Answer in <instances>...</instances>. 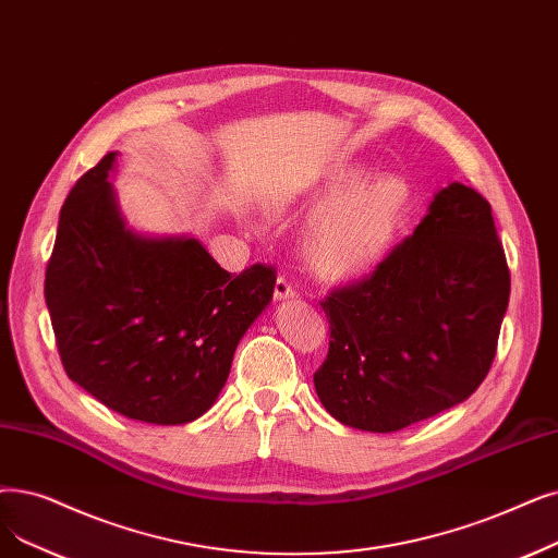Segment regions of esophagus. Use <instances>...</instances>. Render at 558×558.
<instances>
[{
  "label": "esophagus",
  "mask_w": 558,
  "mask_h": 558,
  "mask_svg": "<svg viewBox=\"0 0 558 558\" xmlns=\"http://www.w3.org/2000/svg\"><path fill=\"white\" fill-rule=\"evenodd\" d=\"M274 296H276V301H292V299H296V289L284 278H278L276 287H274Z\"/></svg>",
  "instance_id": "1"
}]
</instances>
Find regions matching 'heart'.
<instances>
[{
  "mask_svg": "<svg viewBox=\"0 0 558 558\" xmlns=\"http://www.w3.org/2000/svg\"><path fill=\"white\" fill-rule=\"evenodd\" d=\"M362 175L355 161H335L314 178L303 196L319 203L305 232V257L319 280L342 284L365 276L390 248L408 207L410 186L392 173ZM289 201H276L284 207Z\"/></svg>",
  "mask_w": 558,
  "mask_h": 558,
  "instance_id": "1",
  "label": "heart"
}]
</instances>
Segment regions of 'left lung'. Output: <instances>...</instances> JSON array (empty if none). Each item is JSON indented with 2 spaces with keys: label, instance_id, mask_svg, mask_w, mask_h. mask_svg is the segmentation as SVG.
Returning <instances> with one entry per match:
<instances>
[{
  "label": "left lung",
  "instance_id": "8db88e82",
  "mask_svg": "<svg viewBox=\"0 0 558 558\" xmlns=\"http://www.w3.org/2000/svg\"><path fill=\"white\" fill-rule=\"evenodd\" d=\"M511 276L490 203L449 182L374 276L322 303L314 390L344 426L392 433L470 399L497 351Z\"/></svg>",
  "mask_w": 558,
  "mask_h": 558
}]
</instances>
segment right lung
Returning <instances> with one entry per match:
<instances>
[{
    "label": "right lung",
    "instance_id": "obj_1",
    "mask_svg": "<svg viewBox=\"0 0 558 558\" xmlns=\"http://www.w3.org/2000/svg\"><path fill=\"white\" fill-rule=\"evenodd\" d=\"M118 153L68 193L45 274L63 369L107 408L145 424L203 417L236 344L274 299L276 274L221 269L191 234H145L109 182Z\"/></svg>",
    "mask_w": 558,
    "mask_h": 558
}]
</instances>
